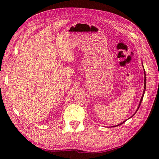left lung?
<instances>
[{
  "instance_id": "8db88e82",
  "label": "left lung",
  "mask_w": 159,
  "mask_h": 159,
  "mask_svg": "<svg viewBox=\"0 0 159 159\" xmlns=\"http://www.w3.org/2000/svg\"><path fill=\"white\" fill-rule=\"evenodd\" d=\"M143 71H144V89H143V95H142V96H141V100H140V102H139V106H138V107H137V110H136V112H137V111H138V109H139V107H140V105H141V101H142V100H143V98L144 93H145V91H146V72H145V70H144V69H143ZM136 112L134 113L133 115V116H132L130 117V118H131L132 117H133V116H134V114L136 113ZM125 121H126V120L124 121H122V122L120 123V124H119L116 125V126H114V127H116V126H120V125H121V124H122L123 123H124Z\"/></svg>"
}]
</instances>
